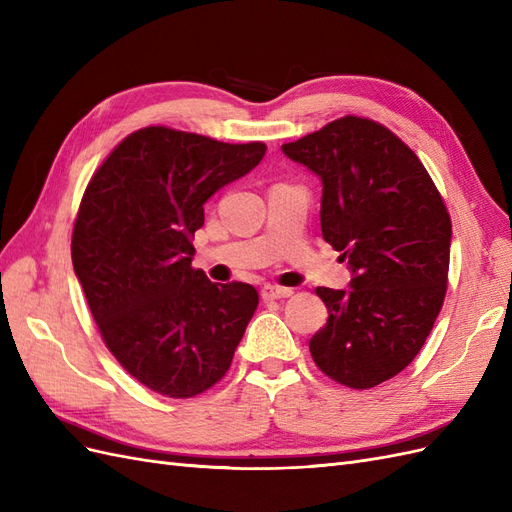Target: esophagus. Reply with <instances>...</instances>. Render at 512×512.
Segmentation results:
<instances>
[{
	"label": "esophagus",
	"mask_w": 512,
	"mask_h": 512,
	"mask_svg": "<svg viewBox=\"0 0 512 512\" xmlns=\"http://www.w3.org/2000/svg\"><path fill=\"white\" fill-rule=\"evenodd\" d=\"M260 294H262V299H265V301L286 299V297H290V294H292V288H284V286H273V284H267V286H262Z\"/></svg>",
	"instance_id": "1"
}]
</instances>
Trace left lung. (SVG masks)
<instances>
[{
    "label": "left lung",
    "mask_w": 512,
    "mask_h": 512,
    "mask_svg": "<svg viewBox=\"0 0 512 512\" xmlns=\"http://www.w3.org/2000/svg\"><path fill=\"white\" fill-rule=\"evenodd\" d=\"M322 181V237L342 252L350 290L316 288L329 320L309 339L322 374L371 389L406 369L448 282L451 218L416 153L382 123L346 115L282 145Z\"/></svg>",
    "instance_id": "8db88e82"
}]
</instances>
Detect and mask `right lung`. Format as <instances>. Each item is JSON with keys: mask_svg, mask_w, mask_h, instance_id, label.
Here are the masks:
<instances>
[{"mask_svg": "<svg viewBox=\"0 0 512 512\" xmlns=\"http://www.w3.org/2000/svg\"><path fill=\"white\" fill-rule=\"evenodd\" d=\"M164 126L136 130L91 177L72 265L106 348L147 389L188 399L220 382L258 307L243 282L192 269L205 203L265 156Z\"/></svg>", "mask_w": 512, "mask_h": 512, "instance_id": "right-lung-1", "label": "right lung"}]
</instances>
